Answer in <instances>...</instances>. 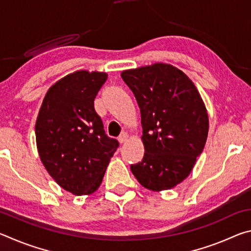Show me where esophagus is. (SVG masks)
Wrapping results in <instances>:
<instances>
[{
  "instance_id": "34e87169",
  "label": "esophagus",
  "mask_w": 251,
  "mask_h": 251,
  "mask_svg": "<svg viewBox=\"0 0 251 251\" xmlns=\"http://www.w3.org/2000/svg\"><path fill=\"white\" fill-rule=\"evenodd\" d=\"M127 141H128V134H127V133H122L120 135V137H118V142H120L121 144H124Z\"/></svg>"
}]
</instances>
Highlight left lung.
<instances>
[{"label": "left lung", "mask_w": 251, "mask_h": 251, "mask_svg": "<svg viewBox=\"0 0 251 251\" xmlns=\"http://www.w3.org/2000/svg\"><path fill=\"white\" fill-rule=\"evenodd\" d=\"M141 108L143 160L130 171L145 188H174L192 173L207 141L209 118L188 76L167 63L122 72Z\"/></svg>", "instance_id": "1"}]
</instances>
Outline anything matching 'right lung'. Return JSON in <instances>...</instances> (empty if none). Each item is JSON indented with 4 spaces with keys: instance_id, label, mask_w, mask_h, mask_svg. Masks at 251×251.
Instances as JSON below:
<instances>
[{
    "instance_id": "add662e5",
    "label": "right lung",
    "mask_w": 251,
    "mask_h": 251,
    "mask_svg": "<svg viewBox=\"0 0 251 251\" xmlns=\"http://www.w3.org/2000/svg\"><path fill=\"white\" fill-rule=\"evenodd\" d=\"M107 73L79 70L49 88L35 124L42 164L63 189L76 196L99 189L118 142L105 135L94 108Z\"/></svg>"
}]
</instances>
